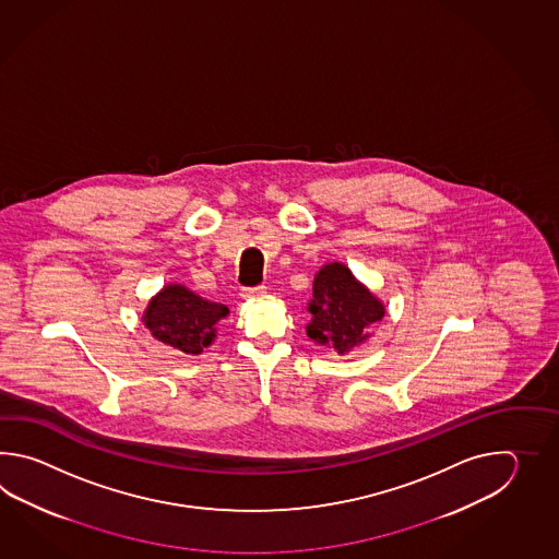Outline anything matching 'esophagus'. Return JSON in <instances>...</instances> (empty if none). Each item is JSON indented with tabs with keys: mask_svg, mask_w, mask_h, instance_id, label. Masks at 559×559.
I'll list each match as a JSON object with an SVG mask.
<instances>
[{
	"mask_svg": "<svg viewBox=\"0 0 559 559\" xmlns=\"http://www.w3.org/2000/svg\"><path fill=\"white\" fill-rule=\"evenodd\" d=\"M265 294H267L265 287L258 285V287H243L239 296L243 297V299H255V297H263Z\"/></svg>",
	"mask_w": 559,
	"mask_h": 559,
	"instance_id": "34e87169",
	"label": "esophagus"
}]
</instances>
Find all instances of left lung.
<instances>
[{
	"label": "left lung",
	"mask_w": 559,
	"mask_h": 559,
	"mask_svg": "<svg viewBox=\"0 0 559 559\" xmlns=\"http://www.w3.org/2000/svg\"><path fill=\"white\" fill-rule=\"evenodd\" d=\"M308 311L309 340L345 356L368 342L373 323L385 316V306L345 263L330 262L313 275Z\"/></svg>",
	"instance_id": "1"
}]
</instances>
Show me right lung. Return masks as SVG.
Listing matches in <instances>:
<instances>
[{
  "label": "right lung",
  "instance_id": "add662e5",
  "mask_svg": "<svg viewBox=\"0 0 559 559\" xmlns=\"http://www.w3.org/2000/svg\"><path fill=\"white\" fill-rule=\"evenodd\" d=\"M229 316L224 304L210 301L181 284H166L143 309V325L157 342L188 354L200 356L217 337V321Z\"/></svg>",
  "mask_w": 559,
  "mask_h": 559
}]
</instances>
